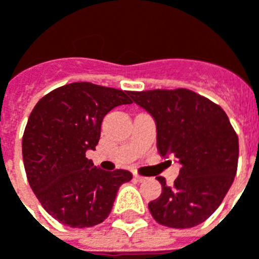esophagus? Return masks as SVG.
I'll return each instance as SVG.
<instances>
[{"mask_svg": "<svg viewBox=\"0 0 259 259\" xmlns=\"http://www.w3.org/2000/svg\"><path fill=\"white\" fill-rule=\"evenodd\" d=\"M133 178H135L137 182H144V180H146V178H144V176H141V175H139V174L133 175Z\"/></svg>", "mask_w": 259, "mask_h": 259, "instance_id": "1", "label": "esophagus"}]
</instances>
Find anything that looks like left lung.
Masks as SVG:
<instances>
[{"instance_id": "1", "label": "left lung", "mask_w": 259, "mask_h": 259, "mask_svg": "<svg viewBox=\"0 0 259 259\" xmlns=\"http://www.w3.org/2000/svg\"><path fill=\"white\" fill-rule=\"evenodd\" d=\"M133 101L157 123V147L162 157L178 158L179 176L148 204L159 225L194 228L213 212L233 183L239 161V137L218 104L187 89L130 91Z\"/></svg>"}]
</instances>
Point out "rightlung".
Listing matches in <instances>:
<instances>
[{
	"mask_svg": "<svg viewBox=\"0 0 259 259\" xmlns=\"http://www.w3.org/2000/svg\"><path fill=\"white\" fill-rule=\"evenodd\" d=\"M130 91L77 81L50 91L33 108L22 154L29 185L42 208L70 228L104 222L129 170L112 172L93 166L85 158L96 150L104 116L132 104Z\"/></svg>",
	"mask_w": 259,
	"mask_h": 259,
	"instance_id": "1",
	"label": "right lung"
}]
</instances>
